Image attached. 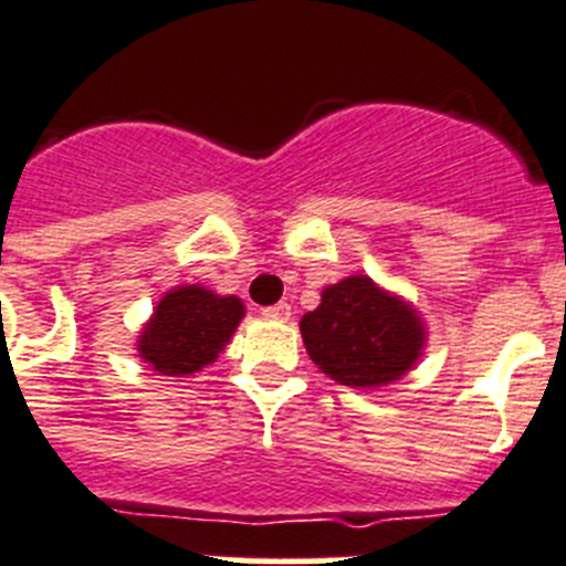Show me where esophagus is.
<instances>
[{"instance_id": "obj_1", "label": "esophagus", "mask_w": 566, "mask_h": 566, "mask_svg": "<svg viewBox=\"0 0 566 566\" xmlns=\"http://www.w3.org/2000/svg\"><path fill=\"white\" fill-rule=\"evenodd\" d=\"M262 313L268 318H273V322H287V318H290V304L287 302H279V304H273V307H264Z\"/></svg>"}]
</instances>
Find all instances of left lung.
Listing matches in <instances>:
<instances>
[{"label":"left lung","mask_w":566,"mask_h":566,"mask_svg":"<svg viewBox=\"0 0 566 566\" xmlns=\"http://www.w3.org/2000/svg\"><path fill=\"white\" fill-rule=\"evenodd\" d=\"M302 338L313 365L358 390L396 385L419 365L427 327L419 311L370 276H347L322 290V304L304 313Z\"/></svg>","instance_id":"8db88e82"}]
</instances>
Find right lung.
Masks as SVG:
<instances>
[{
  "label": "right lung",
  "mask_w": 566,
  "mask_h": 566,
  "mask_svg": "<svg viewBox=\"0 0 566 566\" xmlns=\"http://www.w3.org/2000/svg\"><path fill=\"white\" fill-rule=\"evenodd\" d=\"M242 318V298L181 284L159 298L136 338V353L159 376H193L213 365Z\"/></svg>",
  "instance_id": "right-lung-1"
}]
</instances>
